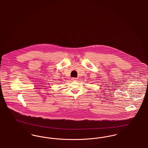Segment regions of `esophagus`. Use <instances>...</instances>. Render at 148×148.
<instances>
[{
  "instance_id": "esophagus-1",
  "label": "esophagus",
  "mask_w": 148,
  "mask_h": 148,
  "mask_svg": "<svg viewBox=\"0 0 148 148\" xmlns=\"http://www.w3.org/2000/svg\"><path fill=\"white\" fill-rule=\"evenodd\" d=\"M77 78H76V77H72L71 78V80H73V81H77Z\"/></svg>"
}]
</instances>
